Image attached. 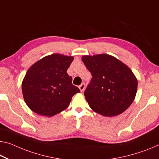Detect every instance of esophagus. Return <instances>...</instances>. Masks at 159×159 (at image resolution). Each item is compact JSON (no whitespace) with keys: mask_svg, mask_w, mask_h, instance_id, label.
Segmentation results:
<instances>
[{"mask_svg":"<svg viewBox=\"0 0 159 159\" xmlns=\"http://www.w3.org/2000/svg\"><path fill=\"white\" fill-rule=\"evenodd\" d=\"M84 88H85L84 83H82V84L81 85H80V86H79V89H80V91H81V92L84 91Z\"/></svg>","mask_w":159,"mask_h":159,"instance_id":"1","label":"esophagus"}]
</instances>
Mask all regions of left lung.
Here are the masks:
<instances>
[{"instance_id":"left-lung-1","label":"left lung","mask_w":159,"mask_h":159,"mask_svg":"<svg viewBox=\"0 0 159 159\" xmlns=\"http://www.w3.org/2000/svg\"><path fill=\"white\" fill-rule=\"evenodd\" d=\"M82 60L92 78L84 96L92 110L104 116L123 113L135 99L138 81L131 70L114 56L84 55Z\"/></svg>"}]
</instances>
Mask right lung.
Returning a JSON list of instances; mask_svg holds the SVG:
<instances>
[{
    "label": "right lung",
    "instance_id": "add662e5",
    "mask_svg": "<svg viewBox=\"0 0 159 159\" xmlns=\"http://www.w3.org/2000/svg\"><path fill=\"white\" fill-rule=\"evenodd\" d=\"M74 57L59 53L45 56L31 66L22 82L23 99L35 113L52 116L69 106L80 90L67 70Z\"/></svg>",
    "mask_w": 159,
    "mask_h": 159
}]
</instances>
